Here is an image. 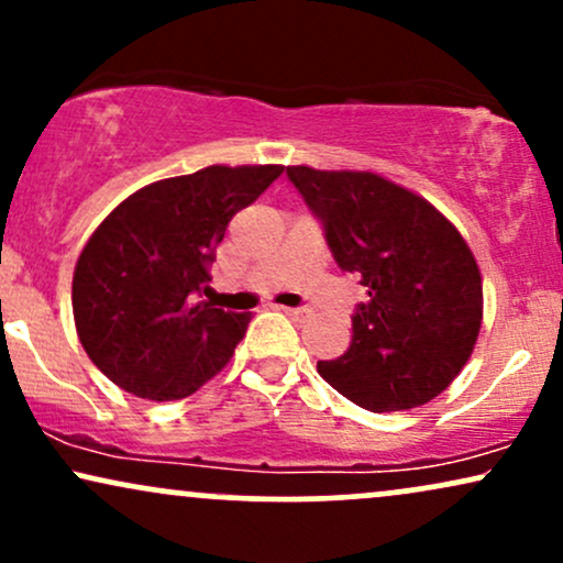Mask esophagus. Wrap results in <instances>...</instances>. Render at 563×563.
Masks as SVG:
<instances>
[{
	"instance_id": "1",
	"label": "esophagus",
	"mask_w": 563,
	"mask_h": 563,
	"mask_svg": "<svg viewBox=\"0 0 563 563\" xmlns=\"http://www.w3.org/2000/svg\"><path fill=\"white\" fill-rule=\"evenodd\" d=\"M283 312H286L294 322H303L309 318V309H303V307H286Z\"/></svg>"
}]
</instances>
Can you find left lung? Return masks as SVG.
<instances>
[{
  "instance_id": "1",
  "label": "left lung",
  "mask_w": 563,
  "mask_h": 563,
  "mask_svg": "<svg viewBox=\"0 0 563 563\" xmlns=\"http://www.w3.org/2000/svg\"><path fill=\"white\" fill-rule=\"evenodd\" d=\"M335 264L367 288L352 344L318 363L335 391L371 412L410 410L452 384L482 325L474 254L429 200L371 172L288 166Z\"/></svg>"
}]
</instances>
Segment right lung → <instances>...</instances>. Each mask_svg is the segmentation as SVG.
I'll return each mask as SVG.
<instances>
[{"instance_id":"right-lung-1","label":"right lung","mask_w":563,"mask_h":563,"mask_svg":"<svg viewBox=\"0 0 563 563\" xmlns=\"http://www.w3.org/2000/svg\"><path fill=\"white\" fill-rule=\"evenodd\" d=\"M283 166H209L153 183L119 203L84 245L74 273V320L89 360L134 397L169 402L214 378L251 314L224 312L211 264L230 219Z\"/></svg>"}]
</instances>
